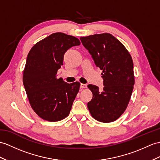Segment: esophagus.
Masks as SVG:
<instances>
[{"mask_svg": "<svg viewBox=\"0 0 160 160\" xmlns=\"http://www.w3.org/2000/svg\"><path fill=\"white\" fill-rule=\"evenodd\" d=\"M81 88H87V85L84 84V83H81Z\"/></svg>", "mask_w": 160, "mask_h": 160, "instance_id": "esophagus-1", "label": "esophagus"}]
</instances>
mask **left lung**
<instances>
[{"instance_id":"obj_1","label":"left lung","mask_w":160,"mask_h":160,"mask_svg":"<svg viewBox=\"0 0 160 160\" xmlns=\"http://www.w3.org/2000/svg\"><path fill=\"white\" fill-rule=\"evenodd\" d=\"M97 67L102 70L104 88L88 85L93 93L88 108L100 122H114L126 109L134 85V64L130 53L119 40L108 33L80 38Z\"/></svg>"}]
</instances>
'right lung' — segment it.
Returning a JSON list of instances; mask_svg holds the SVG:
<instances>
[{
  "instance_id": "add662e5",
  "label": "right lung",
  "mask_w": 160,
  "mask_h": 160,
  "mask_svg": "<svg viewBox=\"0 0 160 160\" xmlns=\"http://www.w3.org/2000/svg\"><path fill=\"white\" fill-rule=\"evenodd\" d=\"M80 44L75 37L56 32L38 42L28 54L23 83L31 107L42 119L58 122L70 113L80 83H67L56 76L66 52Z\"/></svg>"
}]
</instances>
